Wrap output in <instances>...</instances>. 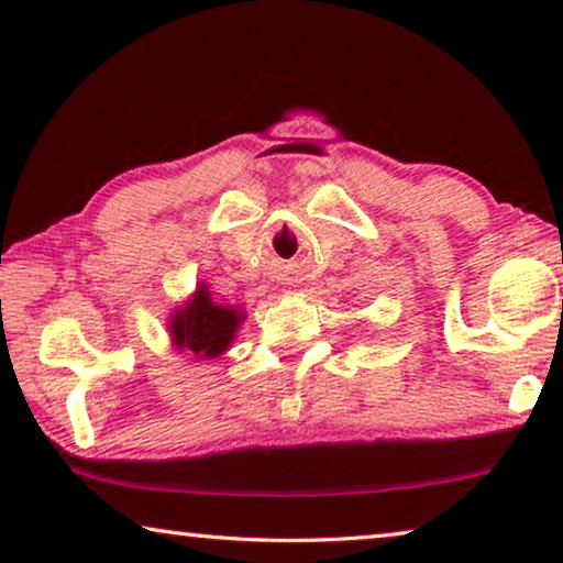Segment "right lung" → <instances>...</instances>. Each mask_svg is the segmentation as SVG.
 <instances>
[{"mask_svg":"<svg viewBox=\"0 0 563 563\" xmlns=\"http://www.w3.org/2000/svg\"><path fill=\"white\" fill-rule=\"evenodd\" d=\"M243 320V307L214 302L210 287L199 282L195 295L168 318V335L174 351H189L197 361L220 358L230 351Z\"/></svg>","mask_w":563,"mask_h":563,"instance_id":"obj_1","label":"right lung"}]
</instances>
